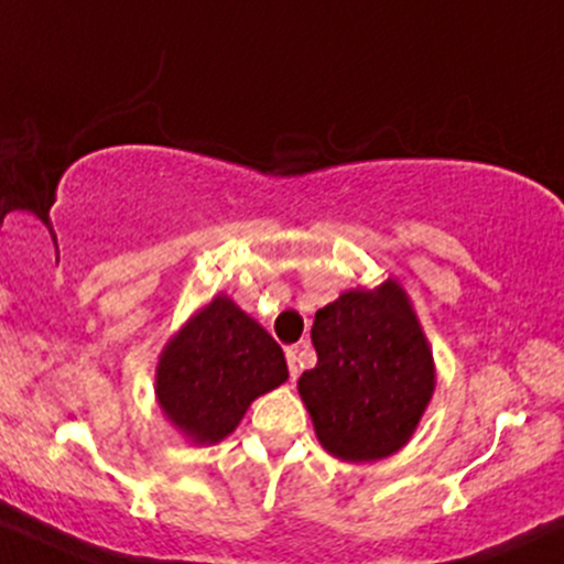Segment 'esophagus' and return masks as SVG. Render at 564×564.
<instances>
[{"label": "esophagus", "mask_w": 564, "mask_h": 564, "mask_svg": "<svg viewBox=\"0 0 564 564\" xmlns=\"http://www.w3.org/2000/svg\"><path fill=\"white\" fill-rule=\"evenodd\" d=\"M286 361H289V375H292V380H296V377H300V350L286 348Z\"/></svg>", "instance_id": "esophagus-1"}]
</instances>
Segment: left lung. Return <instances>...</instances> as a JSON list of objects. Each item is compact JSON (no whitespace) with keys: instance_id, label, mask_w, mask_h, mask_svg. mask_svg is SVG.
<instances>
[{"instance_id":"1","label":"left lung","mask_w":564,"mask_h":564,"mask_svg":"<svg viewBox=\"0 0 564 564\" xmlns=\"http://www.w3.org/2000/svg\"><path fill=\"white\" fill-rule=\"evenodd\" d=\"M318 364L302 372V401L326 453L369 463L412 438L436 388L433 356L404 289L388 278L350 289L315 313Z\"/></svg>"}]
</instances>
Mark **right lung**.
I'll return each instance as SVG.
<instances>
[{"mask_svg": "<svg viewBox=\"0 0 564 564\" xmlns=\"http://www.w3.org/2000/svg\"><path fill=\"white\" fill-rule=\"evenodd\" d=\"M289 380L281 345L219 294L160 352L154 393L189 442L216 444L238 429L257 395Z\"/></svg>", "mask_w": 564, "mask_h": 564, "instance_id": "1", "label": "right lung"}]
</instances>
